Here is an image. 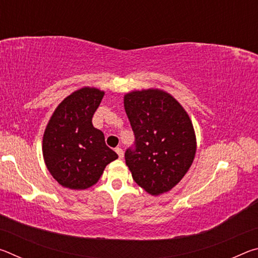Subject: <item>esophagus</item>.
I'll list each match as a JSON object with an SVG mask.
<instances>
[{"mask_svg":"<svg viewBox=\"0 0 258 258\" xmlns=\"http://www.w3.org/2000/svg\"><path fill=\"white\" fill-rule=\"evenodd\" d=\"M115 151L117 152V155H118V157L119 158L121 159L124 157V151H123V149H121V148H119V147H117L116 149H115Z\"/></svg>","mask_w":258,"mask_h":258,"instance_id":"esophagus-1","label":"esophagus"}]
</instances>
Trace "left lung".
Segmentation results:
<instances>
[{"mask_svg":"<svg viewBox=\"0 0 258 258\" xmlns=\"http://www.w3.org/2000/svg\"><path fill=\"white\" fill-rule=\"evenodd\" d=\"M125 111L134 145L125 151L133 180L158 196L175 186L189 171L196 154L194 126L184 109L160 90L125 95Z\"/></svg>","mask_w":258,"mask_h":258,"instance_id":"1","label":"left lung"}]
</instances>
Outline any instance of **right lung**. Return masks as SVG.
<instances>
[{
	"label": "right lung",
	"instance_id": "add662e5",
	"mask_svg": "<svg viewBox=\"0 0 258 258\" xmlns=\"http://www.w3.org/2000/svg\"><path fill=\"white\" fill-rule=\"evenodd\" d=\"M103 94L90 87L76 91L59 104L46 126L43 156L51 175L64 187L92 186L104 167L118 158L92 124Z\"/></svg>",
	"mask_w": 258,
	"mask_h": 258
}]
</instances>
